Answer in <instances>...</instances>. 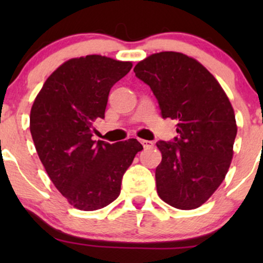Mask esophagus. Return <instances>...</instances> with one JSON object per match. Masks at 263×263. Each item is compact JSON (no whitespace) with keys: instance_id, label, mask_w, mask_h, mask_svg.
<instances>
[{"instance_id":"esophagus-1","label":"esophagus","mask_w":263,"mask_h":263,"mask_svg":"<svg viewBox=\"0 0 263 263\" xmlns=\"http://www.w3.org/2000/svg\"><path fill=\"white\" fill-rule=\"evenodd\" d=\"M141 144L144 147V148H151L153 147V142L152 141H147V140H140Z\"/></svg>"}]
</instances>
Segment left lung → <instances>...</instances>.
Instances as JSON below:
<instances>
[{
  "mask_svg": "<svg viewBox=\"0 0 263 263\" xmlns=\"http://www.w3.org/2000/svg\"><path fill=\"white\" fill-rule=\"evenodd\" d=\"M134 71L151 87L163 119L178 121L173 142H157L162 152L157 193L177 209L199 208L230 167L237 134L234 108L218 80L185 54H152Z\"/></svg>",
  "mask_w": 263,
  "mask_h": 263,
  "instance_id": "obj_1",
  "label": "left lung"
}]
</instances>
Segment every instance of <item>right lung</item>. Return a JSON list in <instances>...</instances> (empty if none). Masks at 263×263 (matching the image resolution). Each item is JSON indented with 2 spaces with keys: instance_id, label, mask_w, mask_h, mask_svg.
I'll return each instance as SVG.
<instances>
[{
  "instance_id": "obj_1",
  "label": "right lung",
  "mask_w": 263,
  "mask_h": 263,
  "mask_svg": "<svg viewBox=\"0 0 263 263\" xmlns=\"http://www.w3.org/2000/svg\"><path fill=\"white\" fill-rule=\"evenodd\" d=\"M131 62L86 55L65 62L45 80L31 110V134L39 159L69 204L92 211L120 195L122 177L137 152L136 138L92 141L93 122L105 117L111 87Z\"/></svg>"
}]
</instances>
